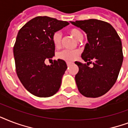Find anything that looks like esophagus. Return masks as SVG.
<instances>
[{
    "label": "esophagus",
    "mask_w": 128,
    "mask_h": 128,
    "mask_svg": "<svg viewBox=\"0 0 128 128\" xmlns=\"http://www.w3.org/2000/svg\"><path fill=\"white\" fill-rule=\"evenodd\" d=\"M71 64H72V63H71V62H67V65L68 67H69V66H70Z\"/></svg>",
    "instance_id": "esophagus-1"
}]
</instances>
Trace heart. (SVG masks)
<instances>
[{
  "instance_id": "1",
  "label": "heart",
  "mask_w": 128,
  "mask_h": 128,
  "mask_svg": "<svg viewBox=\"0 0 128 128\" xmlns=\"http://www.w3.org/2000/svg\"><path fill=\"white\" fill-rule=\"evenodd\" d=\"M68 32L69 34H71L75 40L80 41L83 38V34L82 31L78 28H71L68 30ZM53 44L55 48H59L61 45V40H62V36L61 34L59 32H54L52 35L51 38ZM80 54V52L78 50H63L59 52L57 54V58L60 59L64 60L66 61H73L75 60Z\"/></svg>"
}]
</instances>
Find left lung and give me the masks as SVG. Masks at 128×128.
Wrapping results in <instances>:
<instances>
[{"label":"left lung","mask_w":128,"mask_h":128,"mask_svg":"<svg viewBox=\"0 0 128 128\" xmlns=\"http://www.w3.org/2000/svg\"><path fill=\"white\" fill-rule=\"evenodd\" d=\"M71 22L86 32L88 40L82 54L87 64L75 62L79 67L75 78L78 90L87 98L100 97L112 88L118 77L124 58L121 39L107 22L89 19ZM92 63V67H89Z\"/></svg>","instance_id":"obj_1"}]
</instances>
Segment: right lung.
I'll list each match as a JSON object with an SVG mask.
<instances>
[{
  "label": "right lung",
  "mask_w": 128,
  "mask_h": 128,
  "mask_svg": "<svg viewBox=\"0 0 128 128\" xmlns=\"http://www.w3.org/2000/svg\"><path fill=\"white\" fill-rule=\"evenodd\" d=\"M69 22L48 16H36L26 22L18 32L13 48L16 74L28 92L39 98L55 95L61 85L67 68L62 59L50 61L55 55L51 38L54 32Z\"/></svg>",
  "instance_id": "add662e5"
}]
</instances>
